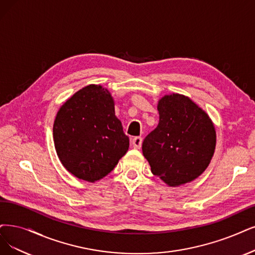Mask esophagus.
<instances>
[{
	"label": "esophagus",
	"instance_id": "1",
	"mask_svg": "<svg viewBox=\"0 0 255 255\" xmlns=\"http://www.w3.org/2000/svg\"><path fill=\"white\" fill-rule=\"evenodd\" d=\"M142 142H143L142 137L135 136L134 138H132V140H131V144H132L133 148H135V149H139V148H140V146H142Z\"/></svg>",
	"mask_w": 255,
	"mask_h": 255
}]
</instances>
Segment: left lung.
<instances>
[{"label": "left lung", "instance_id": "obj_1", "mask_svg": "<svg viewBox=\"0 0 255 255\" xmlns=\"http://www.w3.org/2000/svg\"><path fill=\"white\" fill-rule=\"evenodd\" d=\"M157 127L144 139L143 154L151 172L169 186L199 177L210 164L216 134L207 113L183 94L158 101Z\"/></svg>", "mask_w": 255, "mask_h": 255}]
</instances>
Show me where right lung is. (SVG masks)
I'll use <instances>...</instances> for the list:
<instances>
[{
	"mask_svg": "<svg viewBox=\"0 0 255 255\" xmlns=\"http://www.w3.org/2000/svg\"><path fill=\"white\" fill-rule=\"evenodd\" d=\"M53 140L63 166L91 183L110 173L129 148L115 102L101 85L84 87L63 104L54 120Z\"/></svg>",
	"mask_w": 255,
	"mask_h": 255,
	"instance_id": "1",
	"label": "right lung"
}]
</instances>
